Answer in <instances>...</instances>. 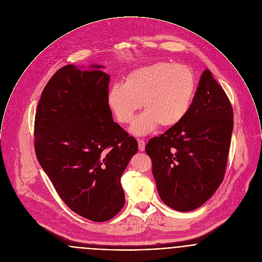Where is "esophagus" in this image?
<instances>
[{
    "instance_id": "esophagus-1",
    "label": "esophagus",
    "mask_w": 262,
    "mask_h": 262,
    "mask_svg": "<svg viewBox=\"0 0 262 262\" xmlns=\"http://www.w3.org/2000/svg\"><path fill=\"white\" fill-rule=\"evenodd\" d=\"M138 146H139V150L140 151H144L145 150V146H146V142L144 139H137Z\"/></svg>"
}]
</instances>
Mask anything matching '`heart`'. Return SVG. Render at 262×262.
<instances>
[{"instance_id": "b5f03b06", "label": "heart", "mask_w": 262, "mask_h": 262, "mask_svg": "<svg viewBox=\"0 0 262 262\" xmlns=\"http://www.w3.org/2000/svg\"><path fill=\"white\" fill-rule=\"evenodd\" d=\"M195 91L191 70L158 62L132 71L122 84L112 85L107 103L121 124L130 123L142 104L145 111L134 119L130 131L146 135L159 125L165 129L179 125L190 110Z\"/></svg>"}]
</instances>
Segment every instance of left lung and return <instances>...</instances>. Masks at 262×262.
I'll use <instances>...</instances> for the list:
<instances>
[{
	"label": "left lung",
	"instance_id": "obj_1",
	"mask_svg": "<svg viewBox=\"0 0 262 262\" xmlns=\"http://www.w3.org/2000/svg\"><path fill=\"white\" fill-rule=\"evenodd\" d=\"M231 102L205 70L185 118L146 145L157 189L180 212L202 206L220 186L234 127Z\"/></svg>",
	"mask_w": 262,
	"mask_h": 262
}]
</instances>
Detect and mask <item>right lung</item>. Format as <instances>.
Returning a JSON list of instances; mask_svg holds the SVG:
<instances>
[{
	"label": "right lung",
	"instance_id": "1",
	"mask_svg": "<svg viewBox=\"0 0 262 262\" xmlns=\"http://www.w3.org/2000/svg\"><path fill=\"white\" fill-rule=\"evenodd\" d=\"M58 70L42 92L34 121L37 160L72 211L111 220L125 204L120 179L137 152L136 139L113 121L110 75L101 65Z\"/></svg>",
	"mask_w": 262,
	"mask_h": 262
}]
</instances>
